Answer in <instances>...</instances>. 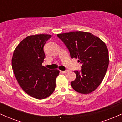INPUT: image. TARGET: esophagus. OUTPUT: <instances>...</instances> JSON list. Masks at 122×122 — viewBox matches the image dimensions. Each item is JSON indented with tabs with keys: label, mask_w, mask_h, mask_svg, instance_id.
Returning <instances> with one entry per match:
<instances>
[{
	"label": "esophagus",
	"mask_w": 122,
	"mask_h": 122,
	"mask_svg": "<svg viewBox=\"0 0 122 122\" xmlns=\"http://www.w3.org/2000/svg\"><path fill=\"white\" fill-rule=\"evenodd\" d=\"M61 72L62 73H66L68 72V71H61Z\"/></svg>",
	"instance_id": "34e87169"
}]
</instances>
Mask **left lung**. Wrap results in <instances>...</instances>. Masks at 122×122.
I'll return each mask as SVG.
<instances>
[{"instance_id":"8db88e82","label":"left lung","mask_w":122,"mask_h":122,"mask_svg":"<svg viewBox=\"0 0 122 122\" xmlns=\"http://www.w3.org/2000/svg\"><path fill=\"white\" fill-rule=\"evenodd\" d=\"M68 47L72 58L82 64L81 72L71 82L74 90L88 94L94 91L104 79L108 66V50L106 43L88 32L73 31L57 34Z\"/></svg>"}]
</instances>
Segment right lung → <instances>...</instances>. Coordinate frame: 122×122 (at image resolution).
I'll return each instance as SVG.
<instances>
[{
	"label": "right lung",
	"instance_id": "obj_1",
	"mask_svg": "<svg viewBox=\"0 0 122 122\" xmlns=\"http://www.w3.org/2000/svg\"><path fill=\"white\" fill-rule=\"evenodd\" d=\"M51 37L50 34L28 36L18 44L12 57V68L19 85L37 99L52 94L59 75V70L48 69L42 65L45 58L43 46Z\"/></svg>",
	"mask_w": 122,
	"mask_h": 122
}]
</instances>
